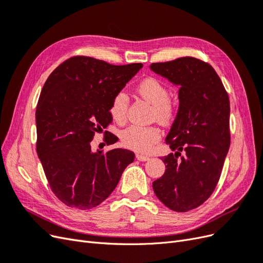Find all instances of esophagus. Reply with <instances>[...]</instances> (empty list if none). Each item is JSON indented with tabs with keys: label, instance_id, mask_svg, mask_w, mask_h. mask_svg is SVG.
<instances>
[{
	"label": "esophagus",
	"instance_id": "obj_1",
	"mask_svg": "<svg viewBox=\"0 0 263 263\" xmlns=\"http://www.w3.org/2000/svg\"><path fill=\"white\" fill-rule=\"evenodd\" d=\"M136 158H137V160H139V161H147V160H149V157L146 156V155H142V154H137Z\"/></svg>",
	"mask_w": 263,
	"mask_h": 263
}]
</instances>
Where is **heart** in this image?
Returning a JSON list of instances; mask_svg holds the SVG:
<instances>
[{
  "mask_svg": "<svg viewBox=\"0 0 263 263\" xmlns=\"http://www.w3.org/2000/svg\"><path fill=\"white\" fill-rule=\"evenodd\" d=\"M140 97L154 105V116L161 123L171 122L176 115V106L169 100L170 91L157 78L149 77L142 80L136 89ZM128 99L124 92H117L109 104V113L116 122H123L126 116ZM161 137L156 126L130 125L121 134L125 147L139 153H147Z\"/></svg>",
  "mask_w": 263,
  "mask_h": 263,
  "instance_id": "obj_1",
  "label": "heart"
}]
</instances>
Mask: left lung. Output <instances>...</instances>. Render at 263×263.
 <instances>
[{"mask_svg":"<svg viewBox=\"0 0 263 263\" xmlns=\"http://www.w3.org/2000/svg\"><path fill=\"white\" fill-rule=\"evenodd\" d=\"M150 69L180 86L179 110L165 138L177 153L161 158L165 171L154 181V192L166 208L187 212L208 200L219 181L230 146L229 98L216 71L200 59L156 62Z\"/></svg>","mask_w":263,"mask_h":263,"instance_id":"left-lung-1","label":"left lung"}]
</instances>
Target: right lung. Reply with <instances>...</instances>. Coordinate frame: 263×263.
I'll return each instance as SVG.
<instances>
[{
	"label": "right lung",
	"instance_id": "add662e5",
	"mask_svg": "<svg viewBox=\"0 0 263 263\" xmlns=\"http://www.w3.org/2000/svg\"><path fill=\"white\" fill-rule=\"evenodd\" d=\"M141 68V63L114 66L74 55L45 82L36 108V150L51 191L69 208L85 211L100 205L134 161L135 154L127 149L92 153L91 141L112 123L114 95ZM104 140L113 145L118 138L110 134Z\"/></svg>",
	"mask_w": 263,
	"mask_h": 263
}]
</instances>
